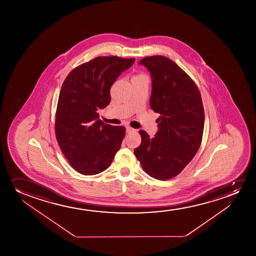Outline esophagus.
I'll return each instance as SVG.
<instances>
[{"label":"esophagus","instance_id":"34e87169","mask_svg":"<svg viewBox=\"0 0 256 256\" xmlns=\"http://www.w3.org/2000/svg\"><path fill=\"white\" fill-rule=\"evenodd\" d=\"M134 131H136V130H134L131 126H126V133L130 134L134 132Z\"/></svg>","mask_w":256,"mask_h":256}]
</instances>
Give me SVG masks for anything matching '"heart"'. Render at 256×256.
Wrapping results in <instances>:
<instances>
[{
    "label": "heart",
    "mask_w": 256,
    "mask_h": 256,
    "mask_svg": "<svg viewBox=\"0 0 256 256\" xmlns=\"http://www.w3.org/2000/svg\"><path fill=\"white\" fill-rule=\"evenodd\" d=\"M137 76H140V75H137Z\"/></svg>",
    "instance_id": "b5f03b06"
}]
</instances>
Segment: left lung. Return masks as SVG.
<instances>
[{"mask_svg": "<svg viewBox=\"0 0 256 256\" xmlns=\"http://www.w3.org/2000/svg\"><path fill=\"white\" fill-rule=\"evenodd\" d=\"M139 64L150 72V106L160 116L154 137L140 130L142 142L134 152L148 175L164 181L181 173L200 148L204 125L203 102L196 83L172 60L146 56Z\"/></svg>", "mask_w": 256, "mask_h": 256, "instance_id": "obj_1", "label": "left lung"}]
</instances>
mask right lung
<instances>
[{
  "instance_id": "right-lung-1",
  "label": "right lung",
  "mask_w": 256,
  "mask_h": 256,
  "mask_svg": "<svg viewBox=\"0 0 256 256\" xmlns=\"http://www.w3.org/2000/svg\"><path fill=\"white\" fill-rule=\"evenodd\" d=\"M134 58L97 56L75 67L64 81L55 114V134L70 166L82 175H96L112 164L126 128L98 119L111 100L110 88Z\"/></svg>"
}]
</instances>
